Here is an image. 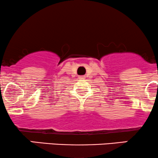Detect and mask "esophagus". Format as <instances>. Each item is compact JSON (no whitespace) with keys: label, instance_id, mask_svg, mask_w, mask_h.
<instances>
[{"label":"esophagus","instance_id":"esophagus-1","mask_svg":"<svg viewBox=\"0 0 158 158\" xmlns=\"http://www.w3.org/2000/svg\"><path fill=\"white\" fill-rule=\"evenodd\" d=\"M84 76H79V79H83Z\"/></svg>","mask_w":158,"mask_h":158}]
</instances>
